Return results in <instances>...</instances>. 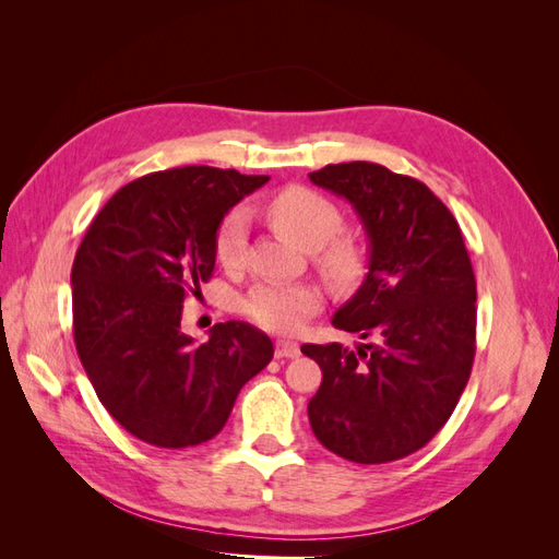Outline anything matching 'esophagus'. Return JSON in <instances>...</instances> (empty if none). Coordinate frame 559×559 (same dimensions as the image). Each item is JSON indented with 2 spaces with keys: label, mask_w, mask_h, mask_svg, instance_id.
Listing matches in <instances>:
<instances>
[{
  "label": "esophagus",
  "mask_w": 559,
  "mask_h": 559,
  "mask_svg": "<svg viewBox=\"0 0 559 559\" xmlns=\"http://www.w3.org/2000/svg\"><path fill=\"white\" fill-rule=\"evenodd\" d=\"M300 354V345L294 343V341H277L275 345V357L277 359H296Z\"/></svg>",
  "instance_id": "esophagus-1"
}]
</instances>
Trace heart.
Returning a JSON list of instances; mask_svg holds the SVG:
<instances>
[{"instance_id": "1", "label": "heart", "mask_w": 559, "mask_h": 559, "mask_svg": "<svg viewBox=\"0 0 559 559\" xmlns=\"http://www.w3.org/2000/svg\"><path fill=\"white\" fill-rule=\"evenodd\" d=\"M265 216L282 235L302 249H317L321 273L333 284L349 286L364 273V251L352 238H341L343 214L326 195L306 186H286L270 195ZM247 218L242 210H230L214 235V257L224 267L242 259ZM321 302L319 292L308 284L261 282L245 298V312L259 326L277 333H294Z\"/></svg>"}]
</instances>
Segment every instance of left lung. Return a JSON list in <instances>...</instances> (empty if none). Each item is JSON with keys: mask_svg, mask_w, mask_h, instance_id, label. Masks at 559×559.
<instances>
[{"mask_svg": "<svg viewBox=\"0 0 559 559\" xmlns=\"http://www.w3.org/2000/svg\"><path fill=\"white\" fill-rule=\"evenodd\" d=\"M310 181L345 198L368 240V273L331 324L357 333L302 345L321 368L308 403L317 441L384 464L425 448L450 419L476 357V277L460 224L425 183L376 163L326 165Z\"/></svg>", "mask_w": 559, "mask_h": 559, "instance_id": "obj_1", "label": "left lung"}]
</instances>
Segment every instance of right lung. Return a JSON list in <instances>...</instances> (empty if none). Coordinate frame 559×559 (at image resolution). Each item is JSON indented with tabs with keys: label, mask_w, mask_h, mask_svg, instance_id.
Masks as SVG:
<instances>
[{
	"label": "right lung",
	"mask_w": 559,
	"mask_h": 559,
	"mask_svg": "<svg viewBox=\"0 0 559 559\" xmlns=\"http://www.w3.org/2000/svg\"><path fill=\"white\" fill-rule=\"evenodd\" d=\"M267 179L207 165L146 175L83 235L72 265L79 359L107 413L148 445L210 441L273 359L270 337L245 321L216 324L205 343L181 331L183 298L212 277L218 224Z\"/></svg>",
	"instance_id": "1"
}]
</instances>
